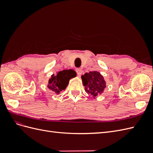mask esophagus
Masks as SVG:
<instances>
[{
    "label": "esophagus",
    "instance_id": "34e87169",
    "mask_svg": "<svg viewBox=\"0 0 153 153\" xmlns=\"http://www.w3.org/2000/svg\"><path fill=\"white\" fill-rule=\"evenodd\" d=\"M76 73H77V75H78V76H80L81 74H82V69H76Z\"/></svg>",
    "mask_w": 153,
    "mask_h": 153
}]
</instances>
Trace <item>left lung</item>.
Instances as JSON below:
<instances>
[{
    "label": "left lung",
    "instance_id": "8db88e82",
    "mask_svg": "<svg viewBox=\"0 0 153 153\" xmlns=\"http://www.w3.org/2000/svg\"><path fill=\"white\" fill-rule=\"evenodd\" d=\"M83 85L85 91L94 97L101 94L106 87V83L103 76L97 71H90L82 76Z\"/></svg>",
    "mask_w": 153,
    "mask_h": 153
}]
</instances>
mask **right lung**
Instances as JSON below:
<instances>
[{"instance_id":"obj_1","label":"right lung","mask_w":153,"mask_h":153,"mask_svg":"<svg viewBox=\"0 0 153 153\" xmlns=\"http://www.w3.org/2000/svg\"><path fill=\"white\" fill-rule=\"evenodd\" d=\"M75 76H76V73L73 69L59 71L56 75H53L50 78L48 87L56 94H59L60 92L66 89L69 79Z\"/></svg>"}]
</instances>
